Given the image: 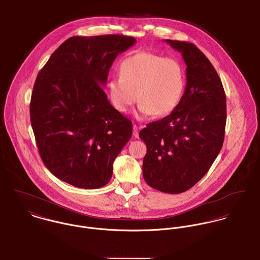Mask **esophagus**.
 Returning a JSON list of instances; mask_svg holds the SVG:
<instances>
[{"instance_id":"obj_1","label":"esophagus","mask_w":260,"mask_h":260,"mask_svg":"<svg viewBox=\"0 0 260 260\" xmlns=\"http://www.w3.org/2000/svg\"><path fill=\"white\" fill-rule=\"evenodd\" d=\"M133 136H134V138H138V136H139V133H138V127H137L136 125H134V126H133Z\"/></svg>"}]
</instances>
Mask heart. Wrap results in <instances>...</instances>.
Listing matches in <instances>:
<instances>
[{"mask_svg": "<svg viewBox=\"0 0 260 260\" xmlns=\"http://www.w3.org/2000/svg\"><path fill=\"white\" fill-rule=\"evenodd\" d=\"M119 74L108 88L113 106L121 113H127L138 98L143 116H166L176 109L184 92L185 71L174 57L139 51L121 62Z\"/></svg>", "mask_w": 260, "mask_h": 260, "instance_id": "heart-1", "label": "heart"}]
</instances>
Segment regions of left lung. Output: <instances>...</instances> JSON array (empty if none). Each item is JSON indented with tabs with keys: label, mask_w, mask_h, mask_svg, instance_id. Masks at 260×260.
<instances>
[{
	"label": "left lung",
	"mask_w": 260,
	"mask_h": 260,
	"mask_svg": "<svg viewBox=\"0 0 260 260\" xmlns=\"http://www.w3.org/2000/svg\"><path fill=\"white\" fill-rule=\"evenodd\" d=\"M186 64V86L169 116L146 125L143 177L151 187L180 193L210 170L224 141L226 94L213 64L192 43L167 40Z\"/></svg>",
	"instance_id": "1"
}]
</instances>
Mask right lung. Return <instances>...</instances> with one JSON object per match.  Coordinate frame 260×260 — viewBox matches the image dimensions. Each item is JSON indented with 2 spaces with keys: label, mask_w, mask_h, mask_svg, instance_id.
I'll return each mask as SVG.
<instances>
[{
  "label": "right lung",
  "mask_w": 260,
  "mask_h": 260,
  "mask_svg": "<svg viewBox=\"0 0 260 260\" xmlns=\"http://www.w3.org/2000/svg\"><path fill=\"white\" fill-rule=\"evenodd\" d=\"M130 36H74L39 72L31 95L30 120L44 166L80 188L106 185L113 162L132 136V122L117 111L102 86Z\"/></svg>",
  "instance_id": "obj_1"
}]
</instances>
